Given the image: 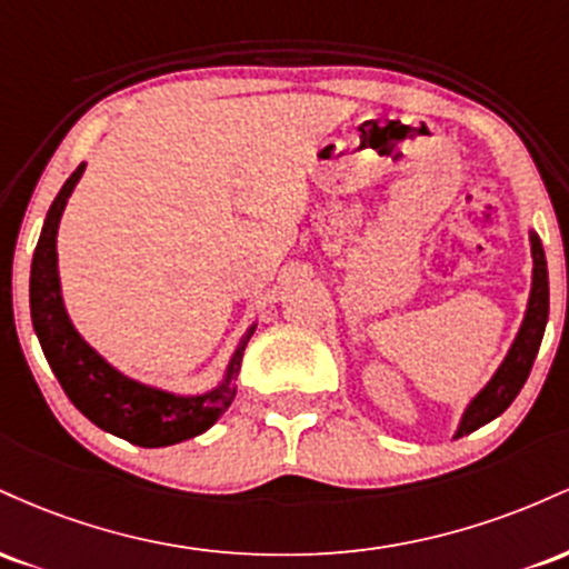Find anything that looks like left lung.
Returning a JSON list of instances; mask_svg holds the SVG:
<instances>
[{
	"label": "left lung",
	"mask_w": 569,
	"mask_h": 569,
	"mask_svg": "<svg viewBox=\"0 0 569 569\" xmlns=\"http://www.w3.org/2000/svg\"><path fill=\"white\" fill-rule=\"evenodd\" d=\"M530 248H532V289L530 299H527L525 318H521L519 331H516L511 348H508L506 358L500 361V367L495 369V375L489 377L485 388L468 401L466 411H462L460 422L452 439L473 433L476 428L487 426L495 417H500L502 411L513 403V398L519 396V390L525 388L527 377L538 356L540 339H543L546 323H548V267H546V253L540 246V238L530 230Z\"/></svg>",
	"instance_id": "8db88e82"
}]
</instances>
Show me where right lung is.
<instances>
[{
	"label": "right lung",
	"instance_id": "1",
	"mask_svg": "<svg viewBox=\"0 0 569 569\" xmlns=\"http://www.w3.org/2000/svg\"><path fill=\"white\" fill-rule=\"evenodd\" d=\"M84 162L56 194L53 206L44 217L34 259H31V323H34L44 358L69 401L107 433L149 449L194 439L224 415L238 393L234 380H238L243 350L257 331V323L248 326L227 363L224 377L217 388L206 390V393H173V390L141 382L112 367L93 345L84 342V337L71 323L67 305H63L61 276H58V224H61L63 208H67L74 187L80 184Z\"/></svg>",
	"mask_w": 569,
	"mask_h": 569
}]
</instances>
